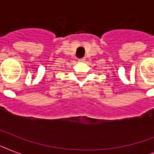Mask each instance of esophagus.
<instances>
[{
  "label": "esophagus",
  "mask_w": 154,
  "mask_h": 154,
  "mask_svg": "<svg viewBox=\"0 0 154 154\" xmlns=\"http://www.w3.org/2000/svg\"><path fill=\"white\" fill-rule=\"evenodd\" d=\"M85 60V58H81V59H78V61H80V62H84Z\"/></svg>",
  "instance_id": "obj_1"
}]
</instances>
